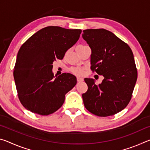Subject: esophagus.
<instances>
[{
	"label": "esophagus",
	"instance_id": "esophagus-1",
	"mask_svg": "<svg viewBox=\"0 0 150 150\" xmlns=\"http://www.w3.org/2000/svg\"><path fill=\"white\" fill-rule=\"evenodd\" d=\"M77 80L78 82H81V81H83V79L81 78V77H77Z\"/></svg>",
	"mask_w": 150,
	"mask_h": 150
}]
</instances>
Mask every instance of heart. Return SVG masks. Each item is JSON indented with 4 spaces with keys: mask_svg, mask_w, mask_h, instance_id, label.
<instances>
[{
    "mask_svg": "<svg viewBox=\"0 0 150 150\" xmlns=\"http://www.w3.org/2000/svg\"><path fill=\"white\" fill-rule=\"evenodd\" d=\"M70 71L73 73V74L77 75H81L83 74V69H81L80 67H73L71 68Z\"/></svg>",
    "mask_w": 150,
    "mask_h": 150,
    "instance_id": "b5f03b06",
    "label": "heart"
}]
</instances>
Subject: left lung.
Returning a JSON list of instances; mask_svg holds the SVG:
<instances>
[{
	"label": "left lung",
	"instance_id": "left-lung-1",
	"mask_svg": "<svg viewBox=\"0 0 150 150\" xmlns=\"http://www.w3.org/2000/svg\"><path fill=\"white\" fill-rule=\"evenodd\" d=\"M83 32V38L91 49V69L104 77L98 85L93 79H85L88 90L82 95L83 103L93 115L112 116L126 107L135 87L138 73L132 51L108 30Z\"/></svg>",
	"mask_w": 150,
	"mask_h": 150
}]
</instances>
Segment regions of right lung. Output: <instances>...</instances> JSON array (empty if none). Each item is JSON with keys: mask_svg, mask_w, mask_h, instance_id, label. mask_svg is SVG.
<instances>
[{"mask_svg": "<svg viewBox=\"0 0 150 150\" xmlns=\"http://www.w3.org/2000/svg\"><path fill=\"white\" fill-rule=\"evenodd\" d=\"M81 32L47 26L32 35L20 48L14 78L19 100L28 110L47 116L63 105L65 94L75 87L77 79L65 73L54 77L52 64L63 59Z\"/></svg>", "mask_w": 150, "mask_h": 150, "instance_id": "add662e5", "label": "right lung"}]
</instances>
